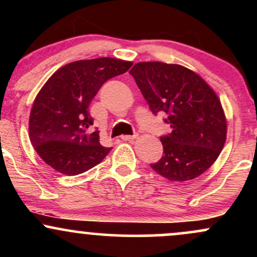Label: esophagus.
Segmentation results:
<instances>
[{
  "label": "esophagus",
  "mask_w": 257,
  "mask_h": 257,
  "mask_svg": "<svg viewBox=\"0 0 257 257\" xmlns=\"http://www.w3.org/2000/svg\"><path fill=\"white\" fill-rule=\"evenodd\" d=\"M138 138V135H123L122 140L123 141H133Z\"/></svg>",
  "instance_id": "34e87169"
}]
</instances>
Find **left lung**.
Wrapping results in <instances>:
<instances>
[{
	"label": "left lung",
	"instance_id": "left-lung-1",
	"mask_svg": "<svg viewBox=\"0 0 257 257\" xmlns=\"http://www.w3.org/2000/svg\"><path fill=\"white\" fill-rule=\"evenodd\" d=\"M129 73L151 111L167 113L172 128L161 138L163 157L151 168L174 182L198 178L226 143L227 122L216 93L198 73L178 64L138 63Z\"/></svg>",
	"mask_w": 257,
	"mask_h": 257
}]
</instances>
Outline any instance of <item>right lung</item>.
<instances>
[{"instance_id":"right-lung-1","label":"right lung","mask_w":257,"mask_h":257,"mask_svg":"<svg viewBox=\"0 0 257 257\" xmlns=\"http://www.w3.org/2000/svg\"><path fill=\"white\" fill-rule=\"evenodd\" d=\"M132 61L98 58L73 61L55 71L38 91L30 112L29 137L43 162L73 176L95 167L111 149L93 132L89 105L107 79L128 71Z\"/></svg>"}]
</instances>
